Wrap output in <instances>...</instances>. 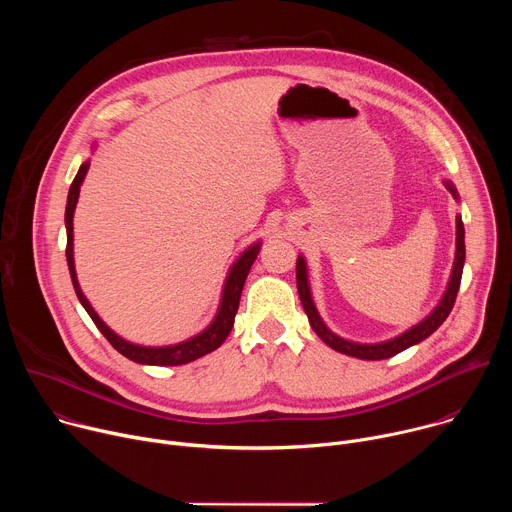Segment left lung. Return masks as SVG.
Returning a JSON list of instances; mask_svg holds the SVG:
<instances>
[{"label":"left lung","mask_w":512,"mask_h":512,"mask_svg":"<svg viewBox=\"0 0 512 512\" xmlns=\"http://www.w3.org/2000/svg\"><path fill=\"white\" fill-rule=\"evenodd\" d=\"M446 188L452 192V196L458 200V190L456 186L446 180L444 182ZM464 261H466V245H464V223H462V216H456V259H454V267H452V275L448 281V287L444 291V296L437 304L431 314H427L419 324L411 326L409 330H405L403 334L385 340V342H375V344H360V342H352L346 340L338 334H334L324 320L320 318L314 300H312V291H310V281H308V267H306V259L302 255H298V263H296V279H298V294L304 306V312L308 314L310 326L314 328V332L334 350L360 358V360H383V358H391L399 352H403L405 348L419 344L421 340H425L427 336H431L437 328L444 324V320L450 316L456 296H458V289H460V281H462V269H464Z\"/></svg>","instance_id":"left-lung-1"}]
</instances>
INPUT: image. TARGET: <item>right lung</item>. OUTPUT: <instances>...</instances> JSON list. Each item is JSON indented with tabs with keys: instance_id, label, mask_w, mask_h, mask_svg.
Wrapping results in <instances>:
<instances>
[{
	"instance_id": "1",
	"label": "right lung",
	"mask_w": 512,
	"mask_h": 512,
	"mask_svg": "<svg viewBox=\"0 0 512 512\" xmlns=\"http://www.w3.org/2000/svg\"><path fill=\"white\" fill-rule=\"evenodd\" d=\"M91 162H85L75 180L70 184L68 190V198H66V212H64V225H66V263H68V271H70V279L72 285H75L77 298L83 304V308L87 310V314L91 316V320L95 322V326L101 330V334L111 342V346L121 352L125 358L139 362V364H154V367H178V364H186L192 362L212 350H216L225 342V338L229 336V332L233 330L235 324V316L239 310V300H241V291L245 285V279L251 271L253 261L257 259L259 251H261V243H253L249 249H245L241 253V257L233 263V267L229 269V275L225 279V287H223V296H221V306H218V312L214 316V320L196 336L178 342V344H170V346H141V344H133L125 338H121L119 334H115L93 310V306L89 304V300L85 298L83 289L79 285L77 279V269H75V255H72V216H75V208L79 202V192H81V184L89 172Z\"/></svg>"
}]
</instances>
